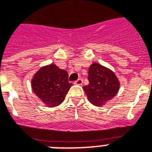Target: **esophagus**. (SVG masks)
Segmentation results:
<instances>
[{
  "label": "esophagus",
  "instance_id": "esophagus-1",
  "mask_svg": "<svg viewBox=\"0 0 152 152\" xmlns=\"http://www.w3.org/2000/svg\"><path fill=\"white\" fill-rule=\"evenodd\" d=\"M82 84H83V80L80 78L74 82V84H76V85H82Z\"/></svg>",
  "mask_w": 152,
  "mask_h": 152
}]
</instances>
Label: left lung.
<instances>
[{"instance_id":"1","label":"left lung","mask_w":152,"mask_h":152,"mask_svg":"<svg viewBox=\"0 0 152 152\" xmlns=\"http://www.w3.org/2000/svg\"><path fill=\"white\" fill-rule=\"evenodd\" d=\"M89 84L83 87L89 102L102 107L118 93L120 81L113 72L104 66L93 63L88 69Z\"/></svg>"}]
</instances>
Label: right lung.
<instances>
[{"label": "right lung", "instance_id": "1", "mask_svg": "<svg viewBox=\"0 0 152 152\" xmlns=\"http://www.w3.org/2000/svg\"><path fill=\"white\" fill-rule=\"evenodd\" d=\"M72 85L68 72L54 64L40 68L32 79V90L47 107L60 105Z\"/></svg>", "mask_w": 152, "mask_h": 152}]
</instances>
